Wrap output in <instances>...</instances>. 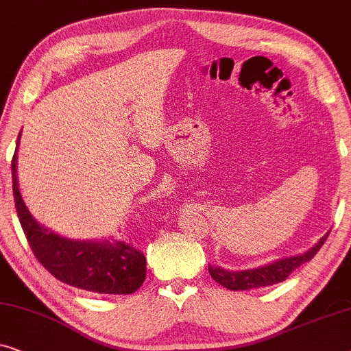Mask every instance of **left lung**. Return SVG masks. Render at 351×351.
<instances>
[{
  "instance_id": "left-lung-1",
  "label": "left lung",
  "mask_w": 351,
  "mask_h": 351,
  "mask_svg": "<svg viewBox=\"0 0 351 351\" xmlns=\"http://www.w3.org/2000/svg\"><path fill=\"white\" fill-rule=\"evenodd\" d=\"M328 235L329 234H326L313 248H310L307 251V253L300 256H293V258L275 261V263L264 265V267L241 270V272H229V270L216 267V265H208V272L211 275V278L218 281L219 285H223L224 288L230 291H245L276 285L280 283V281H285L289 276V274L294 272V270L300 267V265L308 263L324 245Z\"/></svg>"
}]
</instances>
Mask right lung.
Wrapping results in <instances>:
<instances>
[{
  "label": "right lung",
  "instance_id": "1",
  "mask_svg": "<svg viewBox=\"0 0 351 351\" xmlns=\"http://www.w3.org/2000/svg\"><path fill=\"white\" fill-rule=\"evenodd\" d=\"M19 145V140H17ZM12 157V192L29 248L43 267L63 283L97 294H132L146 278V258L125 241H76L44 229L23 204Z\"/></svg>",
  "mask_w": 351,
  "mask_h": 351
}]
</instances>
